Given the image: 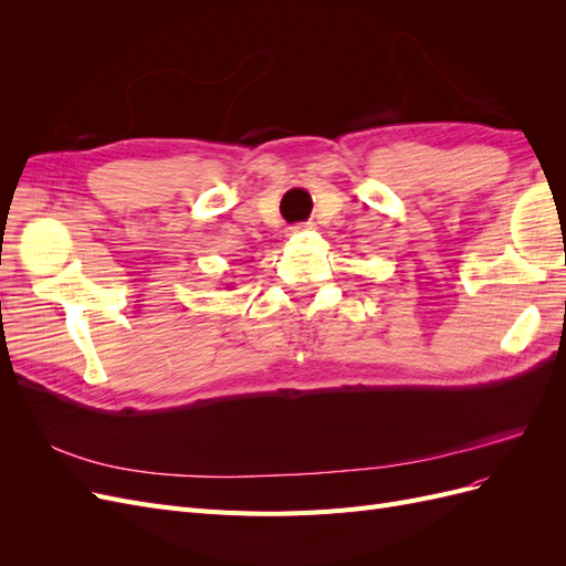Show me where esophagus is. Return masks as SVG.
Returning <instances> with one entry per match:
<instances>
[{
	"label": "esophagus",
	"instance_id": "obj_1",
	"mask_svg": "<svg viewBox=\"0 0 566 566\" xmlns=\"http://www.w3.org/2000/svg\"><path fill=\"white\" fill-rule=\"evenodd\" d=\"M312 229V224H306V221H302V224H293L287 229V235H297V233H302V231H310Z\"/></svg>",
	"mask_w": 566,
	"mask_h": 566
}]
</instances>
